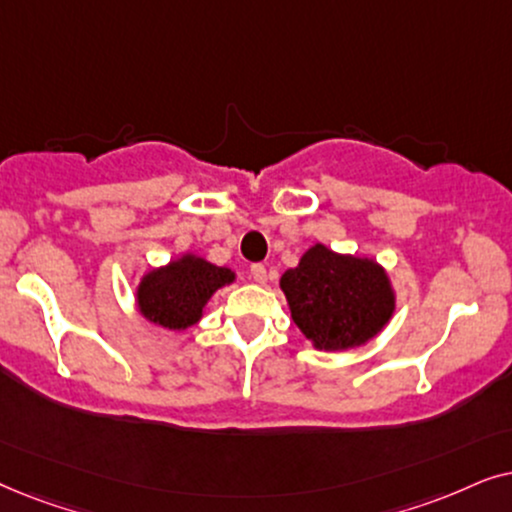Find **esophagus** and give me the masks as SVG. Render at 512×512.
<instances>
[{
    "label": "esophagus",
    "instance_id": "1",
    "mask_svg": "<svg viewBox=\"0 0 512 512\" xmlns=\"http://www.w3.org/2000/svg\"><path fill=\"white\" fill-rule=\"evenodd\" d=\"M250 276L255 278L257 283H264V281H267V267H264V264H252Z\"/></svg>",
    "mask_w": 512,
    "mask_h": 512
}]
</instances>
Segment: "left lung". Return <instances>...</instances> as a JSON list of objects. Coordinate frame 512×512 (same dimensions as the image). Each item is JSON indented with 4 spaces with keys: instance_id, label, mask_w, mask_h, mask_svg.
Segmentation results:
<instances>
[{
    "instance_id": "left-lung-1",
    "label": "left lung",
    "mask_w": 512,
    "mask_h": 512,
    "mask_svg": "<svg viewBox=\"0 0 512 512\" xmlns=\"http://www.w3.org/2000/svg\"><path fill=\"white\" fill-rule=\"evenodd\" d=\"M292 320L320 351L356 349L377 337L395 311L386 271L370 257L311 245L281 276Z\"/></svg>"
}]
</instances>
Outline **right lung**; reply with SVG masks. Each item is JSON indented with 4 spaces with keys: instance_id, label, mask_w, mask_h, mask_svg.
Instances as JSON below:
<instances>
[{
    "instance_id": "add662e5",
    "label": "right lung",
    "mask_w": 512,
    "mask_h": 512,
    "mask_svg": "<svg viewBox=\"0 0 512 512\" xmlns=\"http://www.w3.org/2000/svg\"><path fill=\"white\" fill-rule=\"evenodd\" d=\"M236 274L227 267H215L199 255H180L166 267L142 276L135 292L140 316L166 330H187L203 316L210 297L224 285L234 283Z\"/></svg>"
}]
</instances>
